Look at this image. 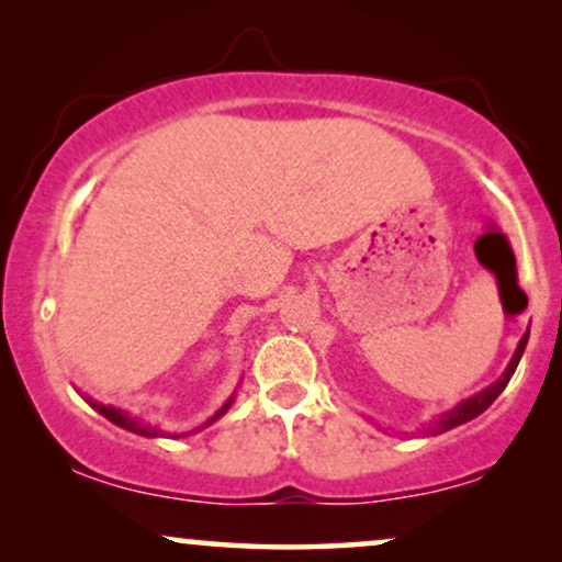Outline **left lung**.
Returning a JSON list of instances; mask_svg holds the SVG:
<instances>
[{
    "instance_id": "1",
    "label": "left lung",
    "mask_w": 562,
    "mask_h": 562,
    "mask_svg": "<svg viewBox=\"0 0 562 562\" xmlns=\"http://www.w3.org/2000/svg\"><path fill=\"white\" fill-rule=\"evenodd\" d=\"M527 342H529V329L524 331L521 339H518V347H516L514 358H510V363H508L506 371H503L501 379L490 383V386L482 389V392L467 396V400L459 402L457 407H451L449 412H443V415H440L438 420H432V423L428 425V428H423V436H440V432L457 428V425L470 423V420H474V417H477V415H482V412H485V409L490 407V404L498 400L503 389L508 386V381H510V375H514V371H516L518 360H521L524 350H527Z\"/></svg>"
}]
</instances>
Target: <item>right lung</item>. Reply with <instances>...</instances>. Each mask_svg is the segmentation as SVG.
<instances>
[{"label":"right lung","instance_id":"right-lung-1","mask_svg":"<svg viewBox=\"0 0 562 562\" xmlns=\"http://www.w3.org/2000/svg\"><path fill=\"white\" fill-rule=\"evenodd\" d=\"M233 400H236V394H231V400L225 402L223 407H220V409L215 412V415H212L210 420L202 425V428H207V425L215 423L217 417H223L225 412L231 409ZM85 402H88L90 407L95 409V412H101V415L105 417V420H111L113 425H119V428H124V430H130V432H137V436H145V438H160V436H170V438H183V436H191V432L202 430V428H196V430H189V432H166V430H160L158 425H150V423H147V420H139V417H132L130 412H124L122 407H113V404L95 402V400H90V396H85Z\"/></svg>","mask_w":562,"mask_h":562}]
</instances>
